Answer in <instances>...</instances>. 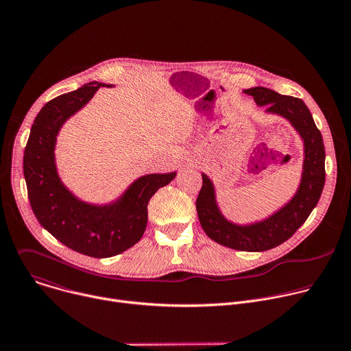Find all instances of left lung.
I'll return each instance as SVG.
<instances>
[{
  "instance_id": "obj_1",
  "label": "left lung",
  "mask_w": 351,
  "mask_h": 351,
  "mask_svg": "<svg viewBox=\"0 0 351 351\" xmlns=\"http://www.w3.org/2000/svg\"><path fill=\"white\" fill-rule=\"evenodd\" d=\"M244 93L253 95L258 107L267 106V114L285 118L302 137L304 158L298 187L289 202L272 215L240 225L223 217L213 180L202 173L203 187L198 193L195 208L198 221L211 240L240 252H265L291 237L318 204L325 184V147L322 134L303 99L282 95L267 87H253Z\"/></svg>"
}]
</instances>
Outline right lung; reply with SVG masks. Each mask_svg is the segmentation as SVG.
Wrapping results in <instances>:
<instances>
[{
  "label": "right lung",
  "instance_id": "add662e5",
  "mask_svg": "<svg viewBox=\"0 0 351 351\" xmlns=\"http://www.w3.org/2000/svg\"><path fill=\"white\" fill-rule=\"evenodd\" d=\"M104 86L91 82L48 101L32 125L23 156L29 202L40 225L66 247L95 258L121 254L141 239L149 198L176 176H140L108 204L86 203L64 184L56 162L58 133Z\"/></svg>",
  "mask_w": 351,
  "mask_h": 351
}]
</instances>
